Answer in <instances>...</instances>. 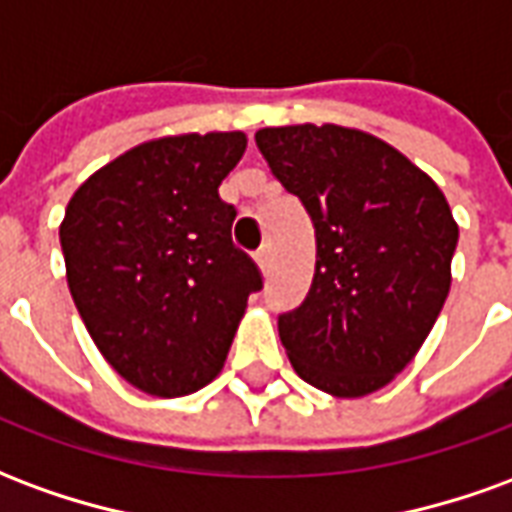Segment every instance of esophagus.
Listing matches in <instances>:
<instances>
[{"label": "esophagus", "instance_id": "34e87169", "mask_svg": "<svg viewBox=\"0 0 512 512\" xmlns=\"http://www.w3.org/2000/svg\"><path fill=\"white\" fill-rule=\"evenodd\" d=\"M255 263H257V268L263 271V274H268V271H271V249H268V246H263V249L257 252Z\"/></svg>", "mask_w": 512, "mask_h": 512}]
</instances>
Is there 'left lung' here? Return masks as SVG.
<instances>
[{
    "label": "left lung",
    "mask_w": 512,
    "mask_h": 512,
    "mask_svg": "<svg viewBox=\"0 0 512 512\" xmlns=\"http://www.w3.org/2000/svg\"><path fill=\"white\" fill-rule=\"evenodd\" d=\"M255 142L315 227L310 293L279 315L290 365L334 397L378 392L417 356L447 301L458 244L450 202L359 128H260Z\"/></svg>",
    "instance_id": "1"
}]
</instances>
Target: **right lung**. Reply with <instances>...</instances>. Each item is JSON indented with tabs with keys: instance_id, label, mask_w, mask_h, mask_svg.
Here are the masks:
<instances>
[{
	"instance_id": "obj_1",
	"label": "right lung",
	"mask_w": 512,
	"mask_h": 512,
	"mask_svg": "<svg viewBox=\"0 0 512 512\" xmlns=\"http://www.w3.org/2000/svg\"><path fill=\"white\" fill-rule=\"evenodd\" d=\"M244 150V131L150 139L93 172L65 208L73 304L106 362L147 395L211 384L263 288L219 197Z\"/></svg>"
}]
</instances>
